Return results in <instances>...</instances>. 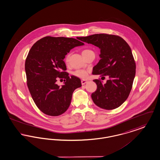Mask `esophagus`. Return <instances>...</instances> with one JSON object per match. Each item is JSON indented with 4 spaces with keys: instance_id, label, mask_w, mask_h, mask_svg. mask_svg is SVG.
I'll list each match as a JSON object with an SVG mask.
<instances>
[{
    "instance_id": "obj_1",
    "label": "esophagus",
    "mask_w": 160,
    "mask_h": 160,
    "mask_svg": "<svg viewBox=\"0 0 160 160\" xmlns=\"http://www.w3.org/2000/svg\"><path fill=\"white\" fill-rule=\"evenodd\" d=\"M81 82H82V85H85V84H86V83L88 82V81H87V80H82L81 81Z\"/></svg>"
}]
</instances>
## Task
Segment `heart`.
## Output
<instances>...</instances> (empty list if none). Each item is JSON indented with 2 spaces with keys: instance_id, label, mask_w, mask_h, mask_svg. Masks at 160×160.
Returning a JSON list of instances; mask_svg holds the SVG:
<instances>
[{
  "instance_id": "heart-1",
  "label": "heart",
  "mask_w": 160,
  "mask_h": 160,
  "mask_svg": "<svg viewBox=\"0 0 160 160\" xmlns=\"http://www.w3.org/2000/svg\"><path fill=\"white\" fill-rule=\"evenodd\" d=\"M91 52H92V51L91 50L85 49L82 51V55H83V56L85 57ZM69 58V55H68L65 58V62L66 63L68 62ZM73 75L77 77L85 79V78H86L88 76V72L84 69H78V70H76L75 71L73 72Z\"/></svg>"
}]
</instances>
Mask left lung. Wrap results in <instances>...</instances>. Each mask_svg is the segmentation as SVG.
Masks as SVG:
<instances>
[{"mask_svg":"<svg viewBox=\"0 0 160 160\" xmlns=\"http://www.w3.org/2000/svg\"><path fill=\"white\" fill-rule=\"evenodd\" d=\"M78 38L100 49L101 59L94 66L92 74L109 76L105 84L100 80H93L97 86L91 95L94 103L106 110L118 108L129 95L135 75L136 65L129 45L122 38L112 34H96Z\"/></svg>","mask_w":160,"mask_h":160,"instance_id":"obj_1","label":"left lung"}]
</instances>
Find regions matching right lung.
Instances as JSON below:
<instances>
[{"instance_id":"obj_1","label":"right lung","mask_w":160,"mask_h":160,"mask_svg":"<svg viewBox=\"0 0 160 160\" xmlns=\"http://www.w3.org/2000/svg\"><path fill=\"white\" fill-rule=\"evenodd\" d=\"M83 45L74 38L47 36L29 50L25 65L27 86L34 103L46 115L58 116L65 112L73 92L82 86L79 78L69 77L65 71L63 59L71 49ZM58 79H64V85H57Z\"/></svg>"}]
</instances>
